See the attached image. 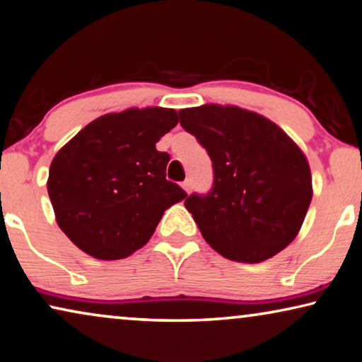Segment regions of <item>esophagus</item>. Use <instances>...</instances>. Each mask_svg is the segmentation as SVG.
<instances>
[{
    "label": "esophagus",
    "instance_id": "34e87169",
    "mask_svg": "<svg viewBox=\"0 0 362 362\" xmlns=\"http://www.w3.org/2000/svg\"><path fill=\"white\" fill-rule=\"evenodd\" d=\"M182 188L183 190H185L187 193H190V190H192V183H190V180H185L182 183Z\"/></svg>",
    "mask_w": 362,
    "mask_h": 362
}]
</instances>
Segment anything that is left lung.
Wrapping results in <instances>:
<instances>
[{
	"instance_id": "1",
	"label": "left lung",
	"mask_w": 362,
	"mask_h": 362,
	"mask_svg": "<svg viewBox=\"0 0 362 362\" xmlns=\"http://www.w3.org/2000/svg\"><path fill=\"white\" fill-rule=\"evenodd\" d=\"M179 115L215 170L211 192L185 200L202 236L230 261L257 264L276 256L297 238L312 202L307 156L256 111L206 103Z\"/></svg>"
}]
</instances>
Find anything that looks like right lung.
I'll return each instance as SVG.
<instances>
[{"label":"right lung","mask_w":362,"mask_h":362,"mask_svg":"<svg viewBox=\"0 0 362 362\" xmlns=\"http://www.w3.org/2000/svg\"><path fill=\"white\" fill-rule=\"evenodd\" d=\"M177 123V111L162 106L108 113L55 154L47 192L55 221L75 246L101 261L128 257L187 197L165 180L170 157L156 149Z\"/></svg>","instance_id":"right-lung-1"}]
</instances>
